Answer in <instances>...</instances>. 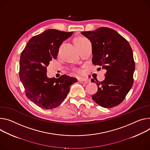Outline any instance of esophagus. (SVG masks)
<instances>
[{"label": "esophagus", "instance_id": "esophagus-1", "mask_svg": "<svg viewBox=\"0 0 150 150\" xmlns=\"http://www.w3.org/2000/svg\"><path fill=\"white\" fill-rule=\"evenodd\" d=\"M78 81H79V83H80L81 84H87L88 83V81L86 79L83 78H79L78 79Z\"/></svg>", "mask_w": 150, "mask_h": 150}]
</instances>
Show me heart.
Segmentation results:
<instances>
[{
    "label": "heart",
    "instance_id": "1",
    "mask_svg": "<svg viewBox=\"0 0 150 150\" xmlns=\"http://www.w3.org/2000/svg\"><path fill=\"white\" fill-rule=\"evenodd\" d=\"M87 40V39H86L85 38L81 37V36H76L74 39V43L76 47H78L81 44H83V43H84ZM77 72L79 73H81V72L82 71H81V70H78Z\"/></svg>",
    "mask_w": 150,
    "mask_h": 150
}]
</instances>
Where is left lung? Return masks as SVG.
<instances>
[{
    "label": "left lung",
    "mask_w": 150,
    "mask_h": 150,
    "mask_svg": "<svg viewBox=\"0 0 150 150\" xmlns=\"http://www.w3.org/2000/svg\"><path fill=\"white\" fill-rule=\"evenodd\" d=\"M81 34L91 43L93 64L101 66L106 72L105 79L97 81L98 91L92 99L103 108L116 106L125 99L133 86L135 65L132 48L125 38L108 28ZM91 81L95 82L93 79Z\"/></svg>",
    "instance_id": "obj_1"
}]
</instances>
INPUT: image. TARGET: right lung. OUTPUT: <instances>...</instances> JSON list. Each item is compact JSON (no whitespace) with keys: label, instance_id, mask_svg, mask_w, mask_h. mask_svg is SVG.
<instances>
[{"label":"right lung","instance_id":"1","mask_svg":"<svg viewBox=\"0 0 150 150\" xmlns=\"http://www.w3.org/2000/svg\"><path fill=\"white\" fill-rule=\"evenodd\" d=\"M73 32L48 29L32 37L21 52L20 78L25 95L37 106L51 110L59 106L77 79L66 75L59 78H48L47 67L57 59L59 48Z\"/></svg>","mask_w":150,"mask_h":150}]
</instances>
